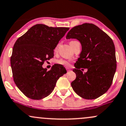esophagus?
<instances>
[{"label":"esophagus","mask_w":126,"mask_h":126,"mask_svg":"<svg viewBox=\"0 0 126 126\" xmlns=\"http://www.w3.org/2000/svg\"><path fill=\"white\" fill-rule=\"evenodd\" d=\"M66 70H67V72H69V71H70V70H71V69L69 68V67H66Z\"/></svg>","instance_id":"34e87169"}]
</instances>
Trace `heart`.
I'll use <instances>...</instances> for the list:
<instances>
[{
  "mask_svg": "<svg viewBox=\"0 0 126 126\" xmlns=\"http://www.w3.org/2000/svg\"><path fill=\"white\" fill-rule=\"evenodd\" d=\"M57 49V48H56V49H55V50H56ZM57 62L59 64H62V65H63V66H69V61L68 60H64V59H60V60H57Z\"/></svg>",
  "mask_w": 126,
  "mask_h": 126,
  "instance_id": "heart-1",
  "label": "heart"
}]
</instances>
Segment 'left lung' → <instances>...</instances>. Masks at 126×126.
I'll return each instance as SVG.
<instances>
[{"mask_svg": "<svg viewBox=\"0 0 126 126\" xmlns=\"http://www.w3.org/2000/svg\"><path fill=\"white\" fill-rule=\"evenodd\" d=\"M66 39H77L82 46L73 70L77 77L71 83L74 92L85 99H95L108 90L117 68L115 49L112 39L93 24L75 26ZM88 69L83 74L80 69Z\"/></svg>", "mask_w": 126, "mask_h": 126, "instance_id": "8db88e82", "label": "left lung"}]
</instances>
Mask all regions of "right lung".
<instances>
[{"instance_id": "right-lung-1", "label": "right lung", "mask_w": 126, "mask_h": 126, "mask_svg": "<svg viewBox=\"0 0 126 126\" xmlns=\"http://www.w3.org/2000/svg\"><path fill=\"white\" fill-rule=\"evenodd\" d=\"M69 29L36 24L16 40L11 57L12 75L27 97L40 100L48 96L59 78L66 74L62 64H55L49 71L42 64L53 57L54 49Z\"/></svg>"}]
</instances>
